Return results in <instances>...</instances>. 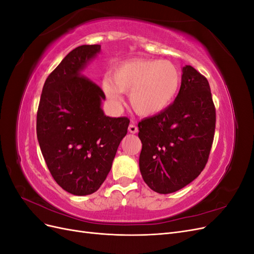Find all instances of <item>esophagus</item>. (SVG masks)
I'll list each match as a JSON object with an SVG mask.
<instances>
[{"label":"esophagus","instance_id":"obj_1","mask_svg":"<svg viewBox=\"0 0 254 254\" xmlns=\"http://www.w3.org/2000/svg\"><path fill=\"white\" fill-rule=\"evenodd\" d=\"M128 130L130 133H136L137 131H139V129H137V127L134 124H130L128 127Z\"/></svg>","mask_w":254,"mask_h":254}]
</instances>
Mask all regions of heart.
Instances as JSON below:
<instances>
[{"label": "heart", "mask_w": 254, "mask_h": 254, "mask_svg": "<svg viewBox=\"0 0 254 254\" xmlns=\"http://www.w3.org/2000/svg\"><path fill=\"white\" fill-rule=\"evenodd\" d=\"M180 84L181 73L171 61L134 59L115 66L111 79H104L103 90L114 104L122 101V92H129L132 109L137 114L150 117L172 104Z\"/></svg>", "instance_id": "1"}]
</instances>
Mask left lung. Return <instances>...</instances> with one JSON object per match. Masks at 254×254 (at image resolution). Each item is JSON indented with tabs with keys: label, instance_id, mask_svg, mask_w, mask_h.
Listing matches in <instances>:
<instances>
[{
	"label": "left lung",
	"instance_id": "1",
	"mask_svg": "<svg viewBox=\"0 0 254 254\" xmlns=\"http://www.w3.org/2000/svg\"><path fill=\"white\" fill-rule=\"evenodd\" d=\"M215 123L209 81L193 66H183L175 102L137 125L145 183L159 194H170L195 180L209 159Z\"/></svg>",
	"mask_w": 254,
	"mask_h": 254
}]
</instances>
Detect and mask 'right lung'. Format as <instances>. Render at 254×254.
Masks as SVG:
<instances>
[{"label": "right lung", "mask_w": 254, "mask_h": 254, "mask_svg": "<svg viewBox=\"0 0 254 254\" xmlns=\"http://www.w3.org/2000/svg\"><path fill=\"white\" fill-rule=\"evenodd\" d=\"M101 45H80L44 82L37 112V137L49 171L67 193L96 191L108 176L129 119L106 117L103 90L82 74Z\"/></svg>", "instance_id": "right-lung-1"}]
</instances>
